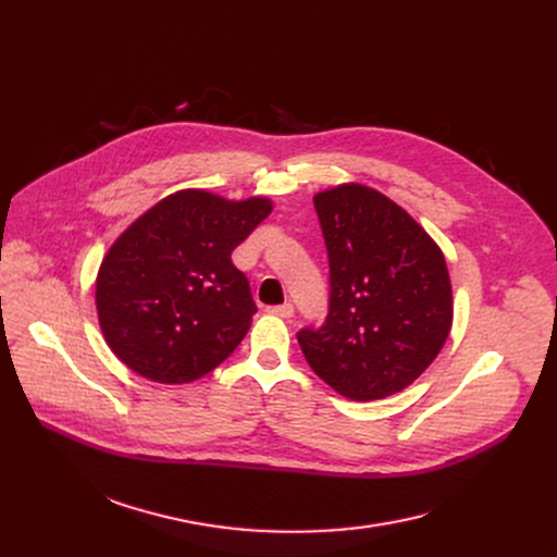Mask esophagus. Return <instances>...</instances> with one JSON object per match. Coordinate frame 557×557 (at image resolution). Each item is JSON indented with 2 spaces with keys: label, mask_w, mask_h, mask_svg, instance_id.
<instances>
[{
  "label": "esophagus",
  "mask_w": 557,
  "mask_h": 557,
  "mask_svg": "<svg viewBox=\"0 0 557 557\" xmlns=\"http://www.w3.org/2000/svg\"><path fill=\"white\" fill-rule=\"evenodd\" d=\"M269 313H273V315H277V318H294V307H290V305L269 307Z\"/></svg>",
  "instance_id": "obj_1"
}]
</instances>
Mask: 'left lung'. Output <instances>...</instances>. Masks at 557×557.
<instances>
[{
  "label": "left lung",
  "mask_w": 557,
  "mask_h": 557,
  "mask_svg": "<svg viewBox=\"0 0 557 557\" xmlns=\"http://www.w3.org/2000/svg\"><path fill=\"white\" fill-rule=\"evenodd\" d=\"M330 257V313L298 343L311 370L352 401L411 386L454 323L445 255L395 200L361 183L313 196Z\"/></svg>",
  "instance_id": "obj_1"
}]
</instances>
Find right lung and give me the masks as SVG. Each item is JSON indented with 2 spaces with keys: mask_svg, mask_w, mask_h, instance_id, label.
Listing matches in <instances>:
<instances>
[{
  "mask_svg": "<svg viewBox=\"0 0 557 557\" xmlns=\"http://www.w3.org/2000/svg\"><path fill=\"white\" fill-rule=\"evenodd\" d=\"M273 212L269 196L181 189L137 216L108 248L95 302L126 368L156 384H189L223 363L257 311L230 255Z\"/></svg>",
  "mask_w": 557,
  "mask_h": 557,
  "instance_id": "1",
  "label": "right lung"
}]
</instances>
